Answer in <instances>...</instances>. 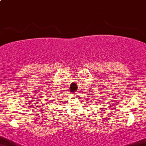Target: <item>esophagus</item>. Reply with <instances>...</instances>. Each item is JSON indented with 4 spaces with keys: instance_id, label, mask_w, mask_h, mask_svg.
<instances>
[{
    "instance_id": "34e87169",
    "label": "esophagus",
    "mask_w": 146,
    "mask_h": 146,
    "mask_svg": "<svg viewBox=\"0 0 146 146\" xmlns=\"http://www.w3.org/2000/svg\"><path fill=\"white\" fill-rule=\"evenodd\" d=\"M74 94H75V96H77V95H76V93H75Z\"/></svg>"
}]
</instances>
